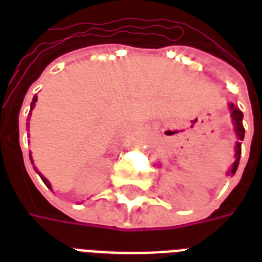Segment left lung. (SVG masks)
Returning <instances> with one entry per match:
<instances>
[{"label":"left lung","instance_id":"left-lung-1","mask_svg":"<svg viewBox=\"0 0 262 262\" xmlns=\"http://www.w3.org/2000/svg\"><path fill=\"white\" fill-rule=\"evenodd\" d=\"M230 110H231V117L232 121H234V126H235V132L236 136H238V143H236V148H235V162L232 163L231 170L228 172H231V174H235L236 168H238V164H239V159H241V141L244 140L245 137V127L244 123H242V119H244V113L238 108V106L235 104H230Z\"/></svg>","mask_w":262,"mask_h":262}]
</instances>
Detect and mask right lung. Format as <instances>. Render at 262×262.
Segmentation results:
<instances>
[{
    "instance_id": "right-lung-1",
    "label": "right lung",
    "mask_w": 262,
    "mask_h": 262,
    "mask_svg": "<svg viewBox=\"0 0 262 262\" xmlns=\"http://www.w3.org/2000/svg\"><path fill=\"white\" fill-rule=\"evenodd\" d=\"M36 100H38V98H36V96H34V99H32V103H31V110L34 108L35 102H36ZM30 159H31V155H30ZM31 162H32V160H31ZM35 170H36V168H35ZM38 174H39V171H38ZM39 175H40V178H42V181H43V182H45V185H46V186L49 187V189H51V185H50V183H49V181H47V179L45 178V177H43L42 174H39Z\"/></svg>"
}]
</instances>
